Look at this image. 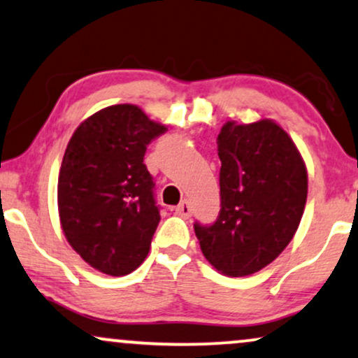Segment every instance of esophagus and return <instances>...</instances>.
<instances>
[{
  "instance_id": "1",
  "label": "esophagus",
  "mask_w": 358,
  "mask_h": 358,
  "mask_svg": "<svg viewBox=\"0 0 358 358\" xmlns=\"http://www.w3.org/2000/svg\"><path fill=\"white\" fill-rule=\"evenodd\" d=\"M176 214L182 215V217H191L192 209H191V204H189V201L180 202V204L176 207Z\"/></svg>"
}]
</instances>
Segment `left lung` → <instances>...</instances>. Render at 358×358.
<instances>
[{"label":"left lung","instance_id":"left-lung-1","mask_svg":"<svg viewBox=\"0 0 358 358\" xmlns=\"http://www.w3.org/2000/svg\"><path fill=\"white\" fill-rule=\"evenodd\" d=\"M220 213L194 224L204 257L229 277L259 272L292 241L307 201V169L290 136L271 119L227 121L217 136Z\"/></svg>","mask_w":358,"mask_h":358}]
</instances>
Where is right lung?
Returning a JSON list of instances; mask_svg holds the SVG:
<instances>
[{
	"label": "right lung",
	"instance_id": "obj_1",
	"mask_svg": "<svg viewBox=\"0 0 358 358\" xmlns=\"http://www.w3.org/2000/svg\"><path fill=\"white\" fill-rule=\"evenodd\" d=\"M134 104L94 113L74 131L57 179L63 232L83 259L108 275H127L148 257L161 220L148 144L164 134Z\"/></svg>",
	"mask_w": 358,
	"mask_h": 358
}]
</instances>
